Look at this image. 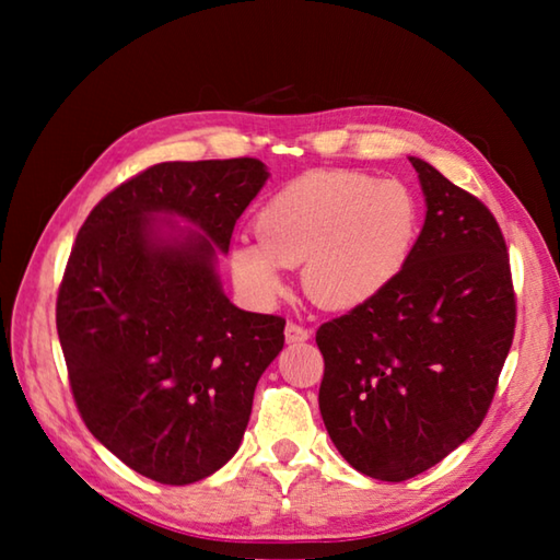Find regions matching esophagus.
Returning a JSON list of instances; mask_svg holds the SVG:
<instances>
[{
    "mask_svg": "<svg viewBox=\"0 0 560 560\" xmlns=\"http://www.w3.org/2000/svg\"><path fill=\"white\" fill-rule=\"evenodd\" d=\"M283 336H287L289 343H303V340H308L311 330L299 326V324H287V330H283Z\"/></svg>",
    "mask_w": 560,
    "mask_h": 560,
    "instance_id": "34e87169",
    "label": "esophagus"
}]
</instances>
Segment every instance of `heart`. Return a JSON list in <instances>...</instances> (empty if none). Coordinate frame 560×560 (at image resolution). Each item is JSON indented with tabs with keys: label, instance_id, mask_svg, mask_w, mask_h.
<instances>
[{
	"label": "heart",
	"instance_id": "1",
	"mask_svg": "<svg viewBox=\"0 0 560 560\" xmlns=\"http://www.w3.org/2000/svg\"><path fill=\"white\" fill-rule=\"evenodd\" d=\"M420 232V205L400 179L318 170L257 214V240L232 246L236 281L259 301L283 291L281 267H301L306 291L328 308H355L400 277Z\"/></svg>",
	"mask_w": 560,
	"mask_h": 560
}]
</instances>
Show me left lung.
I'll return each instance as SVG.
<instances>
[{
  "instance_id": "1",
  "label": "left lung",
  "mask_w": 560,
  "mask_h": 560,
  "mask_svg": "<svg viewBox=\"0 0 560 560\" xmlns=\"http://www.w3.org/2000/svg\"><path fill=\"white\" fill-rule=\"evenodd\" d=\"M428 214L390 287L316 330L318 407L350 467L405 481L469 440L494 400L516 326L494 214L410 158Z\"/></svg>"
}]
</instances>
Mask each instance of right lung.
Returning a JSON list of instances; mask_svg holds the SVG:
<instances>
[{
    "instance_id": "1",
    "label": "right lung",
    "mask_w": 560,
    "mask_h": 560,
    "mask_svg": "<svg viewBox=\"0 0 560 560\" xmlns=\"http://www.w3.org/2000/svg\"><path fill=\"white\" fill-rule=\"evenodd\" d=\"M257 158L160 163L93 207L56 299L75 407L103 447L160 485L234 457L287 320L224 296L217 252L267 183ZM158 215H183L198 232Z\"/></svg>"
}]
</instances>
